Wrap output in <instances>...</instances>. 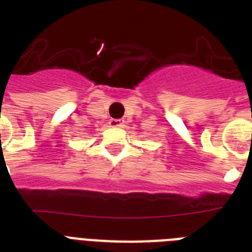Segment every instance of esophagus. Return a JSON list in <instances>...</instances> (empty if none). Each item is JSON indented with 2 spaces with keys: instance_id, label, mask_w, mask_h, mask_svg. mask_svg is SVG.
<instances>
[{
  "instance_id": "esophagus-1",
  "label": "esophagus",
  "mask_w": 252,
  "mask_h": 252,
  "mask_svg": "<svg viewBox=\"0 0 252 252\" xmlns=\"http://www.w3.org/2000/svg\"><path fill=\"white\" fill-rule=\"evenodd\" d=\"M110 126H113V128H120V126H124V120L122 119H111L109 122Z\"/></svg>"
}]
</instances>
